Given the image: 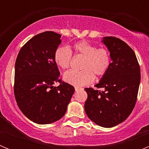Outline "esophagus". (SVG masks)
I'll return each instance as SVG.
<instances>
[{
  "mask_svg": "<svg viewBox=\"0 0 149 149\" xmlns=\"http://www.w3.org/2000/svg\"><path fill=\"white\" fill-rule=\"evenodd\" d=\"M74 89H75V91H78L79 89H81V87H77V86H75L74 87Z\"/></svg>",
  "mask_w": 149,
  "mask_h": 149,
  "instance_id": "esophagus-1",
  "label": "esophagus"
}]
</instances>
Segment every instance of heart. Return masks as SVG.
Returning <instances> with one entry per match:
<instances>
[{
    "instance_id": "obj_1",
    "label": "heart",
    "mask_w": 149,
    "mask_h": 149,
    "mask_svg": "<svg viewBox=\"0 0 149 149\" xmlns=\"http://www.w3.org/2000/svg\"><path fill=\"white\" fill-rule=\"evenodd\" d=\"M76 54L84 56L81 63L82 70H70L63 75V80L66 83L75 86H83L94 81L95 75H104L111 63V57L107 48H97L95 45L87 41H81L74 45ZM72 59L71 49L67 46H60L54 53V61L62 69L70 66Z\"/></svg>"
}]
</instances>
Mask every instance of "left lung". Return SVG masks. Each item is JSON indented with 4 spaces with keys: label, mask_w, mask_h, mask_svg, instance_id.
Instances as JSON below:
<instances>
[{
    "label": "left lung",
    "mask_w": 149,
    "mask_h": 149,
    "mask_svg": "<svg viewBox=\"0 0 149 149\" xmlns=\"http://www.w3.org/2000/svg\"><path fill=\"white\" fill-rule=\"evenodd\" d=\"M110 51V68L95 85L102 91L86 88L84 109L93 122L104 127L122 123L136 104L140 83V68L134 51L124 41L113 36L102 41Z\"/></svg>",
    "instance_id": "left-lung-1"
}]
</instances>
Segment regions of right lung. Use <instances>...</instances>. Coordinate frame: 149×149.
Segmentation results:
<instances>
[{"instance_id": "right-lung-1", "label": "right lung", "mask_w": 149, "mask_h": 149, "mask_svg": "<svg viewBox=\"0 0 149 149\" xmlns=\"http://www.w3.org/2000/svg\"><path fill=\"white\" fill-rule=\"evenodd\" d=\"M61 35L46 31L21 48L15 65L14 94L24 115L39 125L51 124L65 115L74 88L59 79L54 53ZM60 82L58 87L53 84Z\"/></svg>"}]
</instances>
